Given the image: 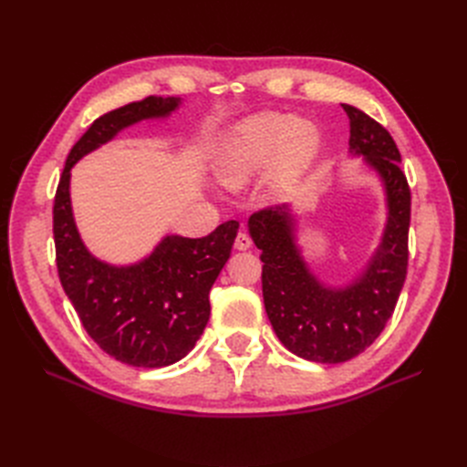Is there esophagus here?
Instances as JSON below:
<instances>
[{
	"instance_id": "34e87169",
	"label": "esophagus",
	"mask_w": 467,
	"mask_h": 467,
	"mask_svg": "<svg viewBox=\"0 0 467 467\" xmlns=\"http://www.w3.org/2000/svg\"><path fill=\"white\" fill-rule=\"evenodd\" d=\"M235 249L237 251H247L251 247V237L247 235V232H239L235 237Z\"/></svg>"
}]
</instances>
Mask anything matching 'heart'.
Here are the masks:
<instances>
[{
    "label": "heart",
    "instance_id": "heart-1",
    "mask_svg": "<svg viewBox=\"0 0 467 467\" xmlns=\"http://www.w3.org/2000/svg\"><path fill=\"white\" fill-rule=\"evenodd\" d=\"M319 150L321 134L314 122L265 110L230 126L218 142L214 167L232 187L275 167L273 187L285 191L312 167Z\"/></svg>",
    "mask_w": 467,
    "mask_h": 467
}]
</instances>
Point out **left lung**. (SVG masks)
<instances>
[{"label": "left lung", "instance_id": "left-lung-1", "mask_svg": "<svg viewBox=\"0 0 467 467\" xmlns=\"http://www.w3.org/2000/svg\"><path fill=\"white\" fill-rule=\"evenodd\" d=\"M348 117V153L378 175L388 218L370 261L347 285L331 286L309 268L298 245L300 216L292 206L253 214L247 230L261 249L263 300L280 343L300 358L337 364L368 348L391 317L407 275L411 191L401 153L384 126L343 103Z\"/></svg>", "mask_w": 467, "mask_h": 467}]
</instances>
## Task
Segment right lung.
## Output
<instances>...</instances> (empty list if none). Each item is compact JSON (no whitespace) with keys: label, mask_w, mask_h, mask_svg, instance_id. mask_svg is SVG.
I'll use <instances>...</instances> for the list:
<instances>
[{"label":"right lung","mask_w":467,"mask_h":467,"mask_svg":"<svg viewBox=\"0 0 467 467\" xmlns=\"http://www.w3.org/2000/svg\"><path fill=\"white\" fill-rule=\"evenodd\" d=\"M181 97H146L99 117L69 151L54 199L56 265L62 288L93 341L138 368H161L187 357L208 317V294L228 263L239 223L206 237L169 234L132 265L97 259L83 244L69 199L72 167L119 132L142 120L169 119Z\"/></svg>","instance_id":"1"}]
</instances>
